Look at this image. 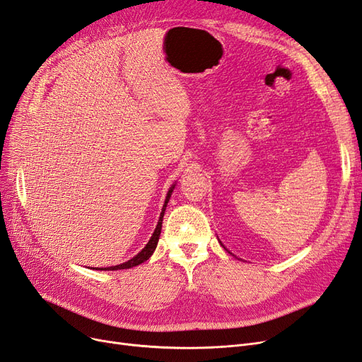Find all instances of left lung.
<instances>
[{
    "label": "left lung",
    "mask_w": 362,
    "mask_h": 362,
    "mask_svg": "<svg viewBox=\"0 0 362 362\" xmlns=\"http://www.w3.org/2000/svg\"><path fill=\"white\" fill-rule=\"evenodd\" d=\"M219 243H221V242H219ZM221 245H222V243H221ZM222 246H223V245H222ZM225 249H226V247H225Z\"/></svg>",
    "instance_id": "obj_1"
}]
</instances>
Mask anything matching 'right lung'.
Instances as JSON below:
<instances>
[{
    "label": "right lung",
    "mask_w": 362,
    "mask_h": 362,
    "mask_svg": "<svg viewBox=\"0 0 362 362\" xmlns=\"http://www.w3.org/2000/svg\"><path fill=\"white\" fill-rule=\"evenodd\" d=\"M174 186H176V183H173L171 185V188L168 189V192H167V197H165V202H164V206H163V210H160V215H159V219H158V223H156V228H155V231H153V234H152V237L149 238V242H147V245L137 253L136 257H132L131 259H128L127 262H122V264H119V265H113V267H101V269H97L95 270H104V272H115V270H125V269H132V267H136V265H139V264H141V262H144V261H147L151 257H152V253L155 252V249H156V245H158V240H159V235H160V228H163V219H164V213H165V209H167V204H168V202H170V197H171V194H173V189H174ZM93 270V269H92Z\"/></svg>",
    "instance_id": "1"
}]
</instances>
